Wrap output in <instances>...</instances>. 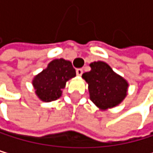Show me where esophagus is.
<instances>
[{"label":"esophagus","mask_w":153,"mask_h":153,"mask_svg":"<svg viewBox=\"0 0 153 153\" xmlns=\"http://www.w3.org/2000/svg\"><path fill=\"white\" fill-rule=\"evenodd\" d=\"M82 73H83L82 69H77V70H76V74H77L78 76H82Z\"/></svg>","instance_id":"esophagus-1"}]
</instances>
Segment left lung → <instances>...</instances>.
<instances>
[{
    "instance_id": "1",
    "label": "left lung",
    "mask_w": 153,
    "mask_h": 153,
    "mask_svg": "<svg viewBox=\"0 0 153 153\" xmlns=\"http://www.w3.org/2000/svg\"><path fill=\"white\" fill-rule=\"evenodd\" d=\"M90 67L82 77L88 83L91 101L102 111L121 104L128 94V81L104 61L92 62Z\"/></svg>"
}]
</instances>
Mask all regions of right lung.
<instances>
[{"instance_id":"add662e5","label":"right lung","mask_w":153,"mask_h":153,"mask_svg":"<svg viewBox=\"0 0 153 153\" xmlns=\"http://www.w3.org/2000/svg\"><path fill=\"white\" fill-rule=\"evenodd\" d=\"M75 76L76 71L71 61L64 59H53L34 77L32 84L35 94L43 102L55 101L61 96L66 82Z\"/></svg>"}]
</instances>
